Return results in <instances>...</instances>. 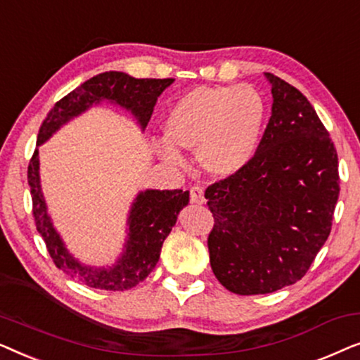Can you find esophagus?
Listing matches in <instances>:
<instances>
[{"mask_svg": "<svg viewBox=\"0 0 360 360\" xmlns=\"http://www.w3.org/2000/svg\"><path fill=\"white\" fill-rule=\"evenodd\" d=\"M203 193H205V191L200 185H193L190 188V200L193 201V203H203V201H205Z\"/></svg>", "mask_w": 360, "mask_h": 360, "instance_id": "34e87169", "label": "esophagus"}]
</instances>
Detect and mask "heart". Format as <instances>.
I'll return each instance as SVG.
<instances>
[{
    "label": "heart",
    "mask_w": 360,
    "mask_h": 360,
    "mask_svg": "<svg viewBox=\"0 0 360 360\" xmlns=\"http://www.w3.org/2000/svg\"><path fill=\"white\" fill-rule=\"evenodd\" d=\"M264 120V98L252 86H201L172 108L165 136L172 146L198 150L200 164L210 174L226 176L252 157ZM160 154L170 164H181L174 147L162 146Z\"/></svg>",
    "instance_id": "obj_1"
}]
</instances>
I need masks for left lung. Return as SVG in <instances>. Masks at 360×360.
Returning a JSON list of instances; mask_svg holds the SVG:
<instances>
[{
    "instance_id": "8db88e82",
    "label": "left lung",
    "mask_w": 360,
    "mask_h": 360,
    "mask_svg": "<svg viewBox=\"0 0 360 360\" xmlns=\"http://www.w3.org/2000/svg\"><path fill=\"white\" fill-rule=\"evenodd\" d=\"M272 116L248 164L205 191L210 262L224 288L264 295L311 267L331 233L338 152L307 96L274 73Z\"/></svg>"
}]
</instances>
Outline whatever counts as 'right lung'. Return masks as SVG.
I'll return each instance as SVG.
<instances>
[{
	"label": "right lung",
	"mask_w": 360,
	"mask_h": 360,
	"mask_svg": "<svg viewBox=\"0 0 360 360\" xmlns=\"http://www.w3.org/2000/svg\"><path fill=\"white\" fill-rule=\"evenodd\" d=\"M174 78H134L122 72H105L90 78L58 100L47 112L37 134V146L46 142L62 124L78 116L86 108L101 100L115 101L137 117L142 129L149 122L157 98ZM27 184L31 186L32 214L36 228L57 269L68 277L98 290L122 292L136 287L159 262L162 244L174 228L180 210L188 205V191L147 190L137 195L129 216V239L124 254L110 269H91L82 265L67 252L60 236L53 229L47 214L41 184H39V150H34L27 167Z\"/></svg>",
	"instance_id": "obj_1"
}]
</instances>
